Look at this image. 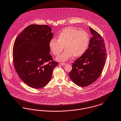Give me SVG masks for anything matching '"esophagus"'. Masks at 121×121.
Listing matches in <instances>:
<instances>
[{
    "instance_id": "34e87169",
    "label": "esophagus",
    "mask_w": 121,
    "mask_h": 121,
    "mask_svg": "<svg viewBox=\"0 0 121 121\" xmlns=\"http://www.w3.org/2000/svg\"><path fill=\"white\" fill-rule=\"evenodd\" d=\"M60 64L62 65V66H64L66 64V63H60Z\"/></svg>"
}]
</instances>
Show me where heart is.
<instances>
[{"label":"heart","instance_id":"1","mask_svg":"<svg viewBox=\"0 0 121 121\" xmlns=\"http://www.w3.org/2000/svg\"><path fill=\"white\" fill-rule=\"evenodd\" d=\"M89 42V37L84 30H78L71 27H67L59 34L58 39H52L49 47L53 55L58 56L64 48L66 50L57 58L59 61H65L73 56L80 57L86 50Z\"/></svg>","mask_w":121,"mask_h":121}]
</instances>
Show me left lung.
<instances>
[{"label": "left lung", "instance_id": "left-lung-1", "mask_svg": "<svg viewBox=\"0 0 121 121\" xmlns=\"http://www.w3.org/2000/svg\"><path fill=\"white\" fill-rule=\"evenodd\" d=\"M93 36L89 48L73 63L69 73L71 80L81 87H86L95 82L100 77L106 60V50L102 37L90 27Z\"/></svg>", "mask_w": 121, "mask_h": 121}]
</instances>
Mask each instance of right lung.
Segmentation results:
<instances>
[{"mask_svg": "<svg viewBox=\"0 0 121 121\" xmlns=\"http://www.w3.org/2000/svg\"><path fill=\"white\" fill-rule=\"evenodd\" d=\"M46 25H30L15 41L13 56L15 69L29 86L39 89L50 82L58 62L50 55L49 43L53 34Z\"/></svg>", "mask_w": 121, "mask_h": 121, "instance_id": "obj_1", "label": "right lung"}]
</instances>
